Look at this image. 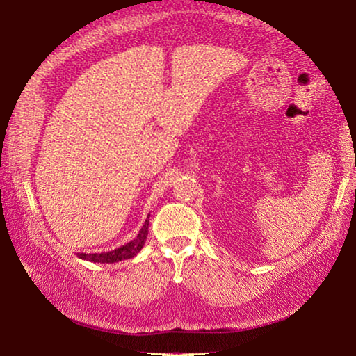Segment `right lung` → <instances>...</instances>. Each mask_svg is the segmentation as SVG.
Instances as JSON below:
<instances>
[{
    "label": "right lung",
    "instance_id": "1",
    "mask_svg": "<svg viewBox=\"0 0 356 356\" xmlns=\"http://www.w3.org/2000/svg\"><path fill=\"white\" fill-rule=\"evenodd\" d=\"M148 216H150V214H148ZM147 236H148V218L147 221L143 222L142 229H140L137 238L131 239L130 243H127L125 245H120V248L113 249V251H108V252H100V254L79 252L77 256L84 259V261L100 262V264H113V262H120V261H125V259H131L137 256V254L142 251L145 241H147Z\"/></svg>",
    "mask_w": 356,
    "mask_h": 356
}]
</instances>
